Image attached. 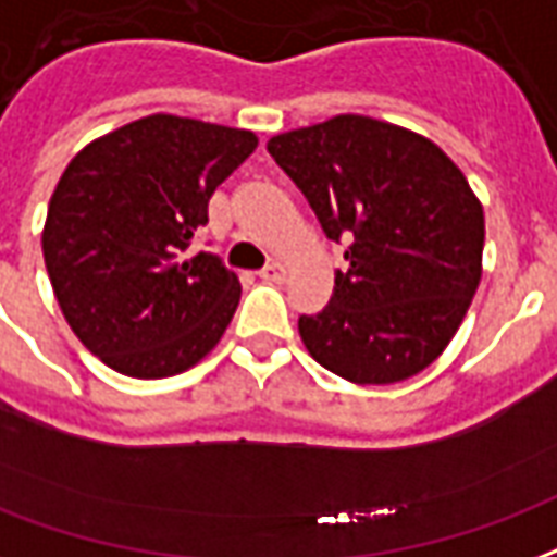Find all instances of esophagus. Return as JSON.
<instances>
[{"label":"esophagus","instance_id":"34e87169","mask_svg":"<svg viewBox=\"0 0 557 557\" xmlns=\"http://www.w3.org/2000/svg\"><path fill=\"white\" fill-rule=\"evenodd\" d=\"M286 274H289V271H286V265H283V262H271V265H265L262 271H259V277L265 280V283H283V280H286Z\"/></svg>","mask_w":557,"mask_h":557}]
</instances>
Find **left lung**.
I'll return each mask as SVG.
<instances>
[{"label":"left lung","instance_id":"8db88e82","mask_svg":"<svg viewBox=\"0 0 557 557\" xmlns=\"http://www.w3.org/2000/svg\"><path fill=\"white\" fill-rule=\"evenodd\" d=\"M348 268L319 315H300L312 360L351 383H398L446 351L481 283L484 209L425 135L366 114L268 141Z\"/></svg>","mask_w":557,"mask_h":557}]
</instances>
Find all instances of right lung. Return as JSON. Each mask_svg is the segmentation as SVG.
I'll list each match as a JSON object with an SVG mask.
<instances>
[{"mask_svg":"<svg viewBox=\"0 0 557 557\" xmlns=\"http://www.w3.org/2000/svg\"><path fill=\"white\" fill-rule=\"evenodd\" d=\"M257 144L250 129L150 114L73 156L49 200L44 262L67 324L109 369L171 377L224 336L242 283L188 247Z\"/></svg>","mask_w":557,"mask_h":557,"instance_id":"1","label":"right lung"}]
</instances>
